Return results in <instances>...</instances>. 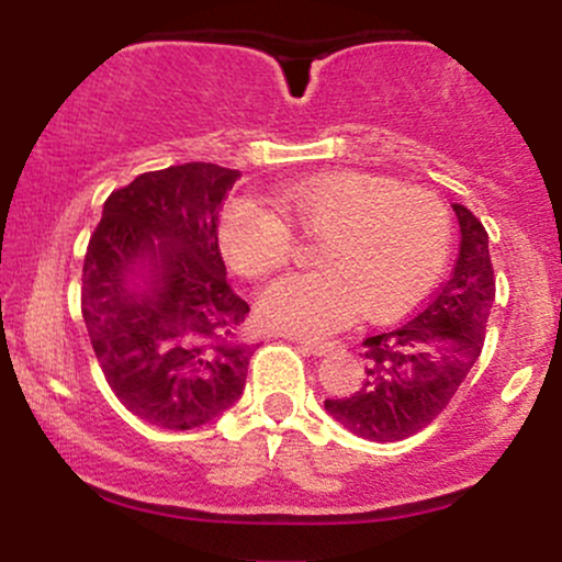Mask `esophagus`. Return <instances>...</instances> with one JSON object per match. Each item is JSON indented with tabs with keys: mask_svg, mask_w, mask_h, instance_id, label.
<instances>
[{
	"mask_svg": "<svg viewBox=\"0 0 562 562\" xmlns=\"http://www.w3.org/2000/svg\"><path fill=\"white\" fill-rule=\"evenodd\" d=\"M301 348L306 353H312V357H327V353L335 351V348H340V344H314V340H301Z\"/></svg>",
	"mask_w": 562,
	"mask_h": 562,
	"instance_id": "obj_1",
	"label": "esophagus"
}]
</instances>
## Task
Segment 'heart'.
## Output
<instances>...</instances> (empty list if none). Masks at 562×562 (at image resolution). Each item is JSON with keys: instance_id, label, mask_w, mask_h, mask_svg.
<instances>
[{"instance_id": "b5f03b06", "label": "heart", "mask_w": 562, "mask_h": 562, "mask_svg": "<svg viewBox=\"0 0 562 562\" xmlns=\"http://www.w3.org/2000/svg\"><path fill=\"white\" fill-rule=\"evenodd\" d=\"M274 205L280 216L254 198H232L218 216L224 259L250 280L290 261V227L319 237V272L280 277L256 301L274 333L325 338L359 312L367 319L398 317L434 290L449 261L451 214L423 187L333 171L282 184Z\"/></svg>"}]
</instances>
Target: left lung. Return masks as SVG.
Returning a JSON list of instances; mask_svg holds the SVG:
<instances>
[{
    "label": "left lung",
    "mask_w": 562,
    "mask_h": 562,
    "mask_svg": "<svg viewBox=\"0 0 562 562\" xmlns=\"http://www.w3.org/2000/svg\"><path fill=\"white\" fill-rule=\"evenodd\" d=\"M451 209L462 235L454 272L415 317L364 340L359 391L325 402L333 420L367 441H402L434 423L481 357L494 306L488 235L465 205Z\"/></svg>",
    "instance_id": "8db88e82"
}]
</instances>
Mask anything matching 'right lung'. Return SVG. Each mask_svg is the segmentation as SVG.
Instances as JSON below:
<instances>
[{
    "mask_svg": "<svg viewBox=\"0 0 562 562\" xmlns=\"http://www.w3.org/2000/svg\"><path fill=\"white\" fill-rule=\"evenodd\" d=\"M240 171L184 164L139 173L102 205L81 277V314L108 385L166 430L211 423L243 396L250 312L227 282L218 211Z\"/></svg>",
    "mask_w": 562,
    "mask_h": 562,
    "instance_id": "obj_1",
    "label": "right lung"
}]
</instances>
